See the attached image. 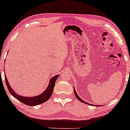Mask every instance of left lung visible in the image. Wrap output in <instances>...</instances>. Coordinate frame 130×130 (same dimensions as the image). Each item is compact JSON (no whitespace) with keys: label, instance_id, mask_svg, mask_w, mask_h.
I'll use <instances>...</instances> for the list:
<instances>
[{"label":"left lung","instance_id":"1","mask_svg":"<svg viewBox=\"0 0 130 130\" xmlns=\"http://www.w3.org/2000/svg\"><path fill=\"white\" fill-rule=\"evenodd\" d=\"M74 92H75V95H76V98H77L78 100H79L80 102H83V103H84V104H88L87 102H85V101H84L83 100H82L81 98H80L79 96H78V95L77 94V93H76V90H75V88H74ZM91 105H92V104H90ZM93 105L94 106V105Z\"/></svg>","mask_w":130,"mask_h":130}]
</instances>
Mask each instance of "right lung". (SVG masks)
Returning a JSON list of instances; mask_svg holds the SVG:
<instances>
[{"instance_id":"right-lung-1","label":"right lung","mask_w":130,"mask_h":130,"mask_svg":"<svg viewBox=\"0 0 130 130\" xmlns=\"http://www.w3.org/2000/svg\"><path fill=\"white\" fill-rule=\"evenodd\" d=\"M59 75L55 76L54 77L51 78L50 80V83H49L48 87L46 88V90L43 92L42 94L39 95L38 96H35L34 97H25V96H20L17 94H16L14 92L13 89L10 86L9 83H8V80L7 79V77L5 76V81L6 85L8 88L9 92H10L12 95H13L14 98H15L17 100H19L20 102L23 103V104L26 105L28 106H36L40 105L41 104H43L45 102H46L47 100L50 99V96L52 94L53 90H54V88L55 86V81L58 77Z\"/></svg>"}]
</instances>
